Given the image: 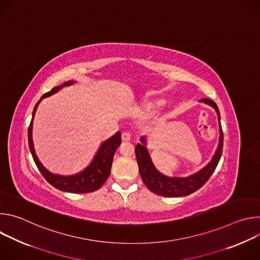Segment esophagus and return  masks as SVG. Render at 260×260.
Returning a JSON list of instances; mask_svg holds the SVG:
<instances>
[{
	"label": "esophagus",
	"mask_w": 260,
	"mask_h": 260,
	"mask_svg": "<svg viewBox=\"0 0 260 260\" xmlns=\"http://www.w3.org/2000/svg\"><path fill=\"white\" fill-rule=\"evenodd\" d=\"M122 142H129L131 141V135L128 133H123L121 136Z\"/></svg>",
	"instance_id": "1"
}]
</instances>
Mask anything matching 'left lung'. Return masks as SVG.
Segmentation results:
<instances>
[{
  "instance_id": "obj_1",
  "label": "left lung",
  "mask_w": 260,
  "mask_h": 260,
  "mask_svg": "<svg viewBox=\"0 0 260 260\" xmlns=\"http://www.w3.org/2000/svg\"><path fill=\"white\" fill-rule=\"evenodd\" d=\"M200 102L214 108L219 122V143L217 149L211 160L203 169L187 177H168L161 174L153 165L151 156L147 149V140L145 136L140 138L141 143H138L135 148L139 172L142 180L147 188L155 194L167 198H178L191 194L192 192L200 189L209 180L220 160L222 148H223V133H222L220 123L219 109L217 105L209 99H203L200 100Z\"/></svg>"
}]
</instances>
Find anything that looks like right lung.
<instances>
[{
    "label": "right lung",
    "instance_id": "add662e5",
    "mask_svg": "<svg viewBox=\"0 0 260 260\" xmlns=\"http://www.w3.org/2000/svg\"><path fill=\"white\" fill-rule=\"evenodd\" d=\"M75 84V81L69 80L63 82L62 84L52 88L49 92L43 94L36 104L34 110H32V116L31 121L27 131V137H28V146L29 151L31 153V156L34 158V161L39 169L40 173L43 175V177L46 179V181L51 184L53 187L64 191V192H71V193H88L98 190L102 185L106 182L108 177L111 173V167H112L113 156L117 148L121 144V134L120 132H117L114 136L109 138L108 140L102 142L101 146L92 158L91 162L82 171L75 175H58L53 174L50 171H48L39 160L38 156H37L34 148V142H32V121L34 116L38 108L41 101L45 98H48L56 92H58L61 88L66 86H71Z\"/></svg>",
    "mask_w": 260,
    "mask_h": 260
}]
</instances>
